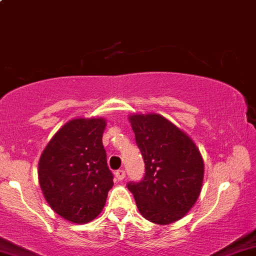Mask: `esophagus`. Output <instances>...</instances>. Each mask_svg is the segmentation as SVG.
Listing matches in <instances>:
<instances>
[{
	"label": "esophagus",
	"instance_id": "1",
	"mask_svg": "<svg viewBox=\"0 0 256 256\" xmlns=\"http://www.w3.org/2000/svg\"><path fill=\"white\" fill-rule=\"evenodd\" d=\"M116 178L118 181H122L125 178V170L124 169H119V170L116 172Z\"/></svg>",
	"mask_w": 256,
	"mask_h": 256
}]
</instances>
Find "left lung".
I'll use <instances>...</instances> for the list:
<instances>
[{"instance_id": "obj_1", "label": "left lung", "mask_w": 256, "mask_h": 256, "mask_svg": "<svg viewBox=\"0 0 256 256\" xmlns=\"http://www.w3.org/2000/svg\"><path fill=\"white\" fill-rule=\"evenodd\" d=\"M146 163L140 182L128 184L146 220L167 226L181 220L199 198L204 160L186 132L158 113L128 116Z\"/></svg>"}]
</instances>
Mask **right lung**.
<instances>
[{"label": "right lung", "instance_id": "1", "mask_svg": "<svg viewBox=\"0 0 256 256\" xmlns=\"http://www.w3.org/2000/svg\"><path fill=\"white\" fill-rule=\"evenodd\" d=\"M104 118H78L51 138L39 160L40 188L50 208L76 224L93 220L102 211L113 174L107 167Z\"/></svg>", "mask_w": 256, "mask_h": 256}]
</instances>
